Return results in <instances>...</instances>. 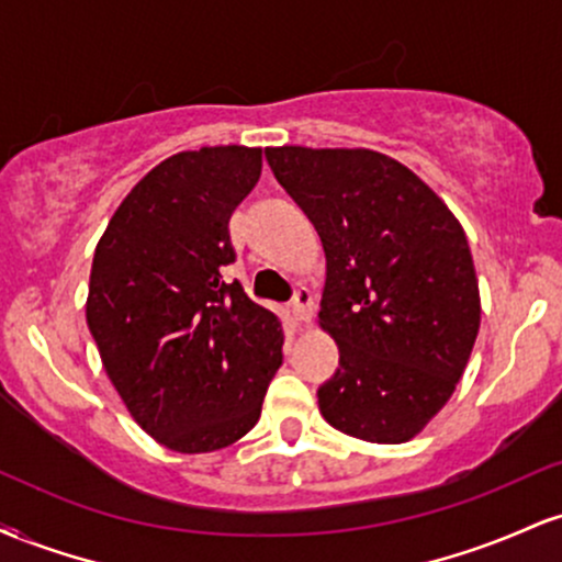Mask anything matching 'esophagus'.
I'll use <instances>...</instances> for the list:
<instances>
[{
	"instance_id": "obj_1",
	"label": "esophagus",
	"mask_w": 562,
	"mask_h": 562,
	"mask_svg": "<svg viewBox=\"0 0 562 562\" xmlns=\"http://www.w3.org/2000/svg\"><path fill=\"white\" fill-rule=\"evenodd\" d=\"M290 308H293V317L299 319V322H312V314H314V295H312V290H308V288L295 290Z\"/></svg>"
}]
</instances>
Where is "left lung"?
<instances>
[{
	"label": "left lung",
	"instance_id": "8db88e82",
	"mask_svg": "<svg viewBox=\"0 0 562 562\" xmlns=\"http://www.w3.org/2000/svg\"><path fill=\"white\" fill-rule=\"evenodd\" d=\"M263 153L325 248L319 327L338 344L340 367L317 391L322 417L362 441H409L449 402L479 335L465 229L415 171L383 153Z\"/></svg>",
	"mask_w": 562,
	"mask_h": 562
}]
</instances>
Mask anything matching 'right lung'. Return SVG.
Instances as JSON below:
<instances>
[{
    "label": "right lung",
    "mask_w": 562,
    "mask_h": 562,
    "mask_svg": "<svg viewBox=\"0 0 562 562\" xmlns=\"http://www.w3.org/2000/svg\"><path fill=\"white\" fill-rule=\"evenodd\" d=\"M261 177V147L184 150L147 171L97 243L87 325L145 434L203 454L259 423L282 364L277 314L224 282L229 216Z\"/></svg>",
    "instance_id": "1"
}]
</instances>
